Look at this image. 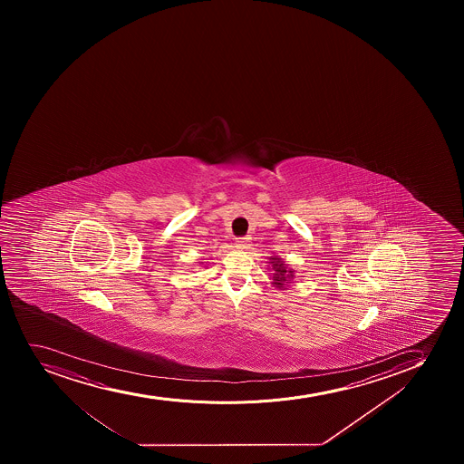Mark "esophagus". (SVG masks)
<instances>
[{"label":"esophagus","instance_id":"esophagus-1","mask_svg":"<svg viewBox=\"0 0 464 464\" xmlns=\"http://www.w3.org/2000/svg\"><path fill=\"white\" fill-rule=\"evenodd\" d=\"M237 248L240 249H248L249 245H251V239L249 237H240V239H237Z\"/></svg>","mask_w":464,"mask_h":464}]
</instances>
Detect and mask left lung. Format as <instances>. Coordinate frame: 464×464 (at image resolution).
Returning <instances> with one entry per match:
<instances>
[{"label": "left lung", "instance_id": "1", "mask_svg": "<svg viewBox=\"0 0 464 464\" xmlns=\"http://www.w3.org/2000/svg\"><path fill=\"white\" fill-rule=\"evenodd\" d=\"M269 265H272V285L276 289H285V285H289L295 278V269H290L285 260L276 256L269 257Z\"/></svg>", "mask_w": 464, "mask_h": 464}]
</instances>
